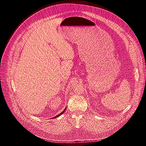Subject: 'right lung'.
Segmentation results:
<instances>
[{
	"mask_svg": "<svg viewBox=\"0 0 146 146\" xmlns=\"http://www.w3.org/2000/svg\"><path fill=\"white\" fill-rule=\"evenodd\" d=\"M65 110H66V108H65V109H64V111H62V112H61V113H60V114H59V115H57V116H55V117H53V118H56V117H58V116H60V115H62V114H63V113H64V111H65Z\"/></svg>",
	"mask_w": 146,
	"mask_h": 146,
	"instance_id": "obj_1",
	"label": "right lung"
}]
</instances>
